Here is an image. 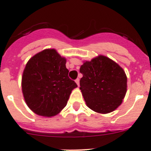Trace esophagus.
I'll use <instances>...</instances> for the list:
<instances>
[{
  "label": "esophagus",
  "instance_id": "obj_1",
  "mask_svg": "<svg viewBox=\"0 0 151 151\" xmlns=\"http://www.w3.org/2000/svg\"><path fill=\"white\" fill-rule=\"evenodd\" d=\"M75 83H77V85H80V80H79V79H77V80H75Z\"/></svg>",
  "mask_w": 151,
  "mask_h": 151
}]
</instances>
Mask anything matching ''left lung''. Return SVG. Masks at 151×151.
<instances>
[{
  "label": "left lung",
  "instance_id": "8db88e82",
  "mask_svg": "<svg viewBox=\"0 0 151 151\" xmlns=\"http://www.w3.org/2000/svg\"><path fill=\"white\" fill-rule=\"evenodd\" d=\"M80 71L83 74L80 89L90 109L106 114L121 104L127 91V77L118 63L99 55L84 62Z\"/></svg>",
  "mask_w": 151,
  "mask_h": 151
}]
</instances>
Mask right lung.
Returning a JSON list of instances; mask_svg holds the SVG:
<instances>
[{
	"mask_svg": "<svg viewBox=\"0 0 151 151\" xmlns=\"http://www.w3.org/2000/svg\"><path fill=\"white\" fill-rule=\"evenodd\" d=\"M66 63L55 49L44 50L27 63L22 77V94L28 107L37 115H57L77 87L68 77Z\"/></svg>",
	"mask_w": 151,
	"mask_h": 151,
	"instance_id": "obj_1",
	"label": "right lung"
}]
</instances>
